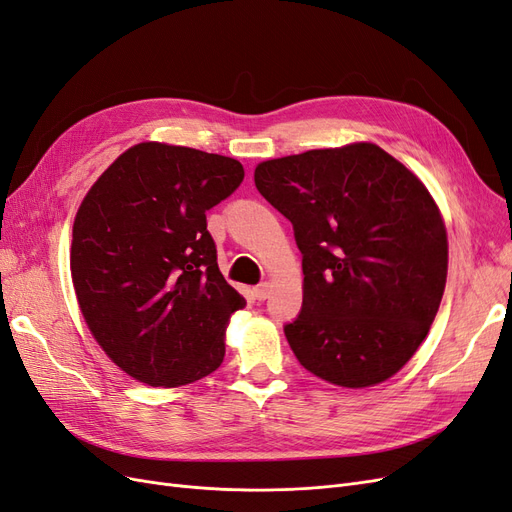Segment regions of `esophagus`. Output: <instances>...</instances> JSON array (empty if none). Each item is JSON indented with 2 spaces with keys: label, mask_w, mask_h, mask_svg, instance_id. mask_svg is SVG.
Masks as SVG:
<instances>
[{
  "label": "esophagus",
  "mask_w": 512,
  "mask_h": 512,
  "mask_svg": "<svg viewBox=\"0 0 512 512\" xmlns=\"http://www.w3.org/2000/svg\"><path fill=\"white\" fill-rule=\"evenodd\" d=\"M269 292H271V286L267 282H262L254 288V299L256 301H267L269 299Z\"/></svg>",
  "instance_id": "34e87169"
}]
</instances>
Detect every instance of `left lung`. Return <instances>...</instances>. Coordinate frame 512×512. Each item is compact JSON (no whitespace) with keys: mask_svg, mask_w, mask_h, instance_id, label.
<instances>
[{"mask_svg":"<svg viewBox=\"0 0 512 512\" xmlns=\"http://www.w3.org/2000/svg\"><path fill=\"white\" fill-rule=\"evenodd\" d=\"M254 181L303 256V305L284 324L299 363L348 389L397 374L446 284V228L425 185L371 143L262 162Z\"/></svg>","mask_w":512,"mask_h":512,"instance_id":"8db88e82","label":"left lung"}]
</instances>
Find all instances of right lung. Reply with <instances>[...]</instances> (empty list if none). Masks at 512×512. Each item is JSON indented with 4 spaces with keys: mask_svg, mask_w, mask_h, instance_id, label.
Returning <instances> with one entry per match:
<instances>
[{
    "mask_svg": "<svg viewBox=\"0 0 512 512\" xmlns=\"http://www.w3.org/2000/svg\"><path fill=\"white\" fill-rule=\"evenodd\" d=\"M218 153L141 143L91 185L72 228L81 312L111 361L149 386H181L224 361L245 305L218 267L207 211L243 181Z\"/></svg>",
    "mask_w": 512,
    "mask_h": 512,
    "instance_id": "right-lung-1",
    "label": "right lung"
}]
</instances>
